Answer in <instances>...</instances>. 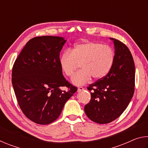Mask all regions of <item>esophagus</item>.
<instances>
[{
	"instance_id": "esophagus-1",
	"label": "esophagus",
	"mask_w": 148,
	"mask_h": 148,
	"mask_svg": "<svg viewBox=\"0 0 148 148\" xmlns=\"http://www.w3.org/2000/svg\"><path fill=\"white\" fill-rule=\"evenodd\" d=\"M84 88L83 87H79L78 88H77V92H81L82 91H84Z\"/></svg>"
}]
</instances>
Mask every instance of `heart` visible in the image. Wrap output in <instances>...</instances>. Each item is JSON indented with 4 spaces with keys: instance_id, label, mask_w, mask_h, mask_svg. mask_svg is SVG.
Here are the masks:
<instances>
[{
    "instance_id": "obj_1",
    "label": "heart",
    "mask_w": 148,
    "mask_h": 148,
    "mask_svg": "<svg viewBox=\"0 0 148 148\" xmlns=\"http://www.w3.org/2000/svg\"><path fill=\"white\" fill-rule=\"evenodd\" d=\"M114 61L115 53L111 47L91 41L76 44L72 52L66 50L59 59L61 71L66 76H71L78 64H81L82 69L71 79L75 86L87 84L92 77L95 79H102L112 70Z\"/></svg>"
}]
</instances>
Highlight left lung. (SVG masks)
Returning a JSON list of instances; mask_svg holds the SVG:
<instances>
[{
	"instance_id": "obj_1",
	"label": "left lung",
	"mask_w": 148,
	"mask_h": 148,
	"mask_svg": "<svg viewBox=\"0 0 148 148\" xmlns=\"http://www.w3.org/2000/svg\"><path fill=\"white\" fill-rule=\"evenodd\" d=\"M114 42L115 61L107 76L89 85L91 101L84 110L89 118L100 124L114 121L122 114L133 96L135 66L128 47L118 40Z\"/></svg>"
}]
</instances>
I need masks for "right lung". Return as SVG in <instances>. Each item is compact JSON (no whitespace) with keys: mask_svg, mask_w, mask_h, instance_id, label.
Returning a JSON list of instances; mask_svg holds the SVG:
<instances>
[{"mask_svg":"<svg viewBox=\"0 0 148 148\" xmlns=\"http://www.w3.org/2000/svg\"><path fill=\"white\" fill-rule=\"evenodd\" d=\"M66 42L60 36L35 37L26 44L14 64L12 82L19 106L27 118L37 124L56 121L77 91L64 78L59 62ZM62 86L69 90L62 91Z\"/></svg>","mask_w":148,"mask_h":148,"instance_id":"1","label":"right lung"}]
</instances>
